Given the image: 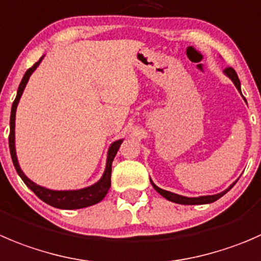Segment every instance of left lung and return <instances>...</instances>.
I'll use <instances>...</instances> for the list:
<instances>
[{
    "instance_id": "left-lung-1",
    "label": "left lung",
    "mask_w": 261,
    "mask_h": 261,
    "mask_svg": "<svg viewBox=\"0 0 261 261\" xmlns=\"http://www.w3.org/2000/svg\"><path fill=\"white\" fill-rule=\"evenodd\" d=\"M224 74L227 75V76L229 77V79L233 82V84L236 85V88L239 89V92L241 93V84H240V79L239 76H237L236 71H234L232 67H227L226 70H224ZM151 185H153L154 189L156 190V191L159 192V194L163 196V198H166L167 200L169 201H173V203H177V204H184V205H196V204H209V203H214L216 200H218L219 198H222L224 194H227V192L229 191V190L232 189V187L234 186V184H232L231 186L228 187L227 190H224L223 192H219V194L217 195H209V196H199V198H186V196H181V195H177V194H173V192H169V191H166V190L161 189V187H158L156 185L153 184V181L150 179Z\"/></svg>"
}]
</instances>
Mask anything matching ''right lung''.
Instances as JSON below:
<instances>
[{
  "label": "right lung",
  "mask_w": 261,
  "mask_h": 261,
  "mask_svg": "<svg viewBox=\"0 0 261 261\" xmlns=\"http://www.w3.org/2000/svg\"><path fill=\"white\" fill-rule=\"evenodd\" d=\"M43 60V57L39 58L38 62H35L30 69H28V71L25 72L24 77H22L21 83L19 85V89H17L16 98H15L14 103H12L11 107V117H10V136H9V146H10V153H11V159L12 163H14L15 169H16L17 174L21 177V179L24 181V184L37 195L40 200H43L44 203H47L48 205L55 206L58 209H80V208H87V206L94 205V204L99 203L106 195H107L108 190L111 187V172H112V162L115 159L116 154H117L118 148H120L121 143H122V139L121 140L115 141L112 145L110 146V150H108V156H107V166H106V171L103 173L102 178L97 182V184L92 185L89 187H85L82 190H70V191H55V190L44 189V187L39 186V185L34 184L33 181H30L27 176L24 174V172L20 168L19 163H17L16 158V151H15V113H16V107L17 103H19L20 97H21L22 92L25 89V85H27L28 80H29L30 75L33 74L35 69L38 67V65L40 63V61Z\"/></svg>",
  "instance_id": "right-lung-1"
}]
</instances>
